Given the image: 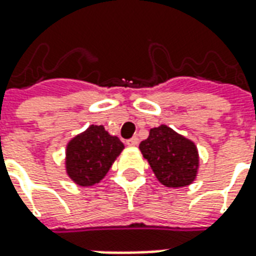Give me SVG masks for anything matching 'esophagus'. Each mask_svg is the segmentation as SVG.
<instances>
[{
  "label": "esophagus",
  "instance_id": "1",
  "mask_svg": "<svg viewBox=\"0 0 256 256\" xmlns=\"http://www.w3.org/2000/svg\"><path fill=\"white\" fill-rule=\"evenodd\" d=\"M126 144H128V146H136V145H138V138H137V137H133V138L128 140Z\"/></svg>",
  "mask_w": 256,
  "mask_h": 256
}]
</instances>
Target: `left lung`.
Segmentation results:
<instances>
[{
  "mask_svg": "<svg viewBox=\"0 0 256 256\" xmlns=\"http://www.w3.org/2000/svg\"><path fill=\"white\" fill-rule=\"evenodd\" d=\"M140 150L150 163L159 182L167 188H182L196 180L198 152L193 141L166 124L150 130Z\"/></svg>",
  "mask_w": 256,
  "mask_h": 256,
  "instance_id": "1",
  "label": "left lung"
}]
</instances>
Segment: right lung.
<instances>
[{
    "label": "right lung",
    "instance_id": "right-lung-1",
    "mask_svg": "<svg viewBox=\"0 0 256 256\" xmlns=\"http://www.w3.org/2000/svg\"><path fill=\"white\" fill-rule=\"evenodd\" d=\"M124 145L104 126L90 124L84 133L70 140L66 148V172L79 186L98 184L110 172Z\"/></svg>",
    "mask_w": 256,
    "mask_h": 256
}]
</instances>
